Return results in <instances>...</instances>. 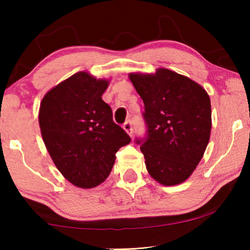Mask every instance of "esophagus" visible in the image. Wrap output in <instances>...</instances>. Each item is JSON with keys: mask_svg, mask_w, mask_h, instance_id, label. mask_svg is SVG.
Segmentation results:
<instances>
[{"mask_svg": "<svg viewBox=\"0 0 250 250\" xmlns=\"http://www.w3.org/2000/svg\"><path fill=\"white\" fill-rule=\"evenodd\" d=\"M123 128H124V131L127 133V134L129 135V136H132V133H133V128H132V124H131V122L129 121H127L125 123L124 125H123Z\"/></svg>", "mask_w": 250, "mask_h": 250, "instance_id": "34e87169", "label": "esophagus"}]
</instances>
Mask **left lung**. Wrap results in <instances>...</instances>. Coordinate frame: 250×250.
<instances>
[{"mask_svg": "<svg viewBox=\"0 0 250 250\" xmlns=\"http://www.w3.org/2000/svg\"><path fill=\"white\" fill-rule=\"evenodd\" d=\"M128 78L145 104L148 138L140 149L146 170L163 186L183 183L192 175L209 142V95L197 82L166 68L155 73L136 71Z\"/></svg>", "mask_w": 250, "mask_h": 250, "instance_id": "obj_1", "label": "left lung"}]
</instances>
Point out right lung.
Wrapping results in <instances>:
<instances>
[{"label":"right lung","instance_id":"1","mask_svg":"<svg viewBox=\"0 0 250 250\" xmlns=\"http://www.w3.org/2000/svg\"><path fill=\"white\" fill-rule=\"evenodd\" d=\"M109 83L107 78L78 71L47 91L41 101V134L51 159L64 179L82 189L104 183L116 152L131 142L101 98Z\"/></svg>","mask_w":250,"mask_h":250}]
</instances>
